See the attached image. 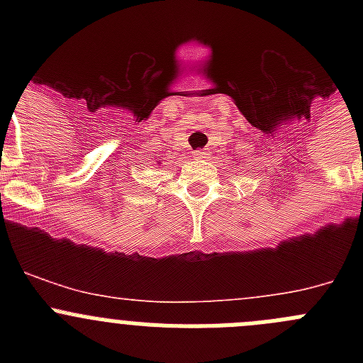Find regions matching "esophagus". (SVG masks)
<instances>
[{
    "label": "esophagus",
    "mask_w": 363,
    "mask_h": 363,
    "mask_svg": "<svg viewBox=\"0 0 363 363\" xmlns=\"http://www.w3.org/2000/svg\"><path fill=\"white\" fill-rule=\"evenodd\" d=\"M191 155H193V158H195V160L208 158V152L207 151H195V152H191Z\"/></svg>",
    "instance_id": "34e87169"
}]
</instances>
